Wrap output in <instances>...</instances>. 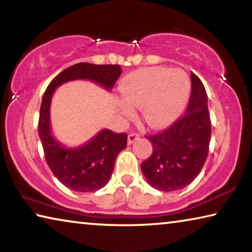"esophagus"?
Listing matches in <instances>:
<instances>
[{"label":"esophagus","instance_id":"1","mask_svg":"<svg viewBox=\"0 0 252 252\" xmlns=\"http://www.w3.org/2000/svg\"><path fill=\"white\" fill-rule=\"evenodd\" d=\"M140 138L139 133H135V132H132L129 135H127V144H132L135 140H138Z\"/></svg>","mask_w":252,"mask_h":252}]
</instances>
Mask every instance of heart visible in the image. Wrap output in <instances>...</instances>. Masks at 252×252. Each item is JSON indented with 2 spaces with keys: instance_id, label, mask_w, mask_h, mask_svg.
Instances as JSON below:
<instances>
[{
  "instance_id": "1",
  "label": "heart",
  "mask_w": 252,
  "mask_h": 252,
  "mask_svg": "<svg viewBox=\"0 0 252 252\" xmlns=\"http://www.w3.org/2000/svg\"><path fill=\"white\" fill-rule=\"evenodd\" d=\"M190 83L180 69L144 67L123 79L120 109L131 116L133 108L143 106V117L152 126H163L176 119L187 103Z\"/></svg>"
}]
</instances>
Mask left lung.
I'll list each match as a JSON object with an SVG mask.
<instances>
[{"label":"left lung","mask_w":252,"mask_h":252,"mask_svg":"<svg viewBox=\"0 0 252 252\" xmlns=\"http://www.w3.org/2000/svg\"><path fill=\"white\" fill-rule=\"evenodd\" d=\"M211 121L206 89L191 73V94L186 113L167 129L147 135L153 151L141 163L149 185L170 192L189 186L201 171L209 152Z\"/></svg>","instance_id":"left-lung-1"}]
</instances>
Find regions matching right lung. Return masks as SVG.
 Instances as JSON below:
<instances>
[{
    "instance_id": "1",
    "label": "right lung",
    "mask_w": 252,
    "mask_h": 252,
    "mask_svg": "<svg viewBox=\"0 0 252 252\" xmlns=\"http://www.w3.org/2000/svg\"><path fill=\"white\" fill-rule=\"evenodd\" d=\"M121 72L119 64L78 63L55 76L42 97L37 129L46 163L58 180L71 190L93 192L103 188L113 172L118 155L126 147L127 134L104 129L83 146H62L51 132L50 104L54 90L73 80H90L111 90Z\"/></svg>"
}]
</instances>
